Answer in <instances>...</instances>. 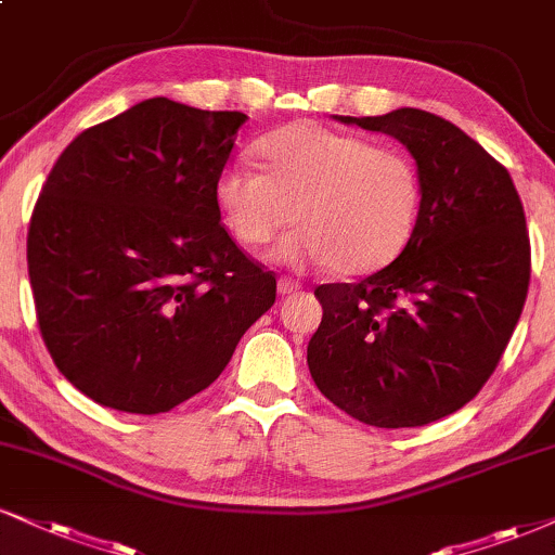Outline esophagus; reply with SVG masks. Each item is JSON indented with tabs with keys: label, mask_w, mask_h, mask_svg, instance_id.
<instances>
[{
	"label": "esophagus",
	"mask_w": 555,
	"mask_h": 555,
	"mask_svg": "<svg viewBox=\"0 0 555 555\" xmlns=\"http://www.w3.org/2000/svg\"><path fill=\"white\" fill-rule=\"evenodd\" d=\"M300 291V283L293 278H280L278 280V293L280 296H293V293Z\"/></svg>",
	"instance_id": "obj_1"
}]
</instances>
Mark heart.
I'll list each match as a JSON object with an SVG mask.
<instances>
[{
  "label": "heart",
  "instance_id": "b5f03b06",
  "mask_svg": "<svg viewBox=\"0 0 555 555\" xmlns=\"http://www.w3.org/2000/svg\"><path fill=\"white\" fill-rule=\"evenodd\" d=\"M259 154L264 172L229 164L216 180L218 214L238 242L267 244L296 216L298 229L272 249L280 264L367 275L393 262L412 238L422 177L401 149L293 122L267 135Z\"/></svg>",
  "mask_w": 555,
  "mask_h": 555
}]
</instances>
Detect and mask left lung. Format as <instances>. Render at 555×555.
<instances>
[{"label":"left lung","mask_w":555,"mask_h":555,"mask_svg":"<svg viewBox=\"0 0 555 555\" xmlns=\"http://www.w3.org/2000/svg\"><path fill=\"white\" fill-rule=\"evenodd\" d=\"M393 135L422 177L416 229L360 283L319 285L309 371L334 406L371 427H422L481 391L530 285V236L507 169L450 120L416 107L350 118Z\"/></svg>","instance_id":"left-lung-1"}]
</instances>
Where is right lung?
Segmentation results:
<instances>
[{"label": "right lung", "instance_id": "1", "mask_svg": "<svg viewBox=\"0 0 555 555\" xmlns=\"http://www.w3.org/2000/svg\"><path fill=\"white\" fill-rule=\"evenodd\" d=\"M244 120L143 100L79 133L40 190L27 231L40 334L102 406L162 414L201 393L275 304V275L216 205Z\"/></svg>", "mask_w": 555, "mask_h": 555}]
</instances>
